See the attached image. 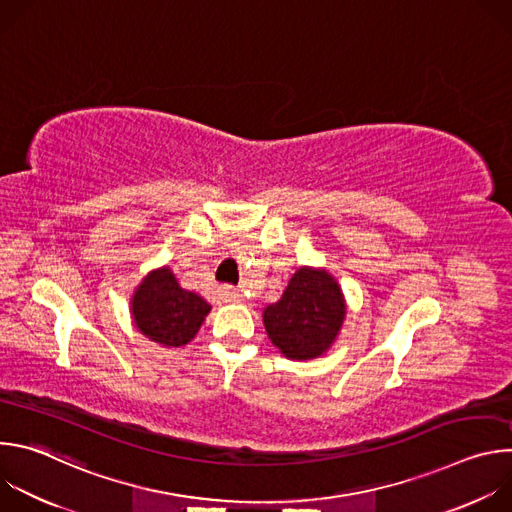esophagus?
Masks as SVG:
<instances>
[{"label": "esophagus", "instance_id": "34e87169", "mask_svg": "<svg viewBox=\"0 0 512 512\" xmlns=\"http://www.w3.org/2000/svg\"><path fill=\"white\" fill-rule=\"evenodd\" d=\"M221 294H223L229 302H243V294H241V291H239L237 287L227 285V287H223V289H221Z\"/></svg>", "mask_w": 512, "mask_h": 512}]
</instances>
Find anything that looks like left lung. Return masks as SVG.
<instances>
[{"label": "left lung", "mask_w": 512, "mask_h": 512, "mask_svg": "<svg viewBox=\"0 0 512 512\" xmlns=\"http://www.w3.org/2000/svg\"><path fill=\"white\" fill-rule=\"evenodd\" d=\"M346 316L338 281L324 269L300 267L283 296L263 312L269 340L291 360L324 354L336 340Z\"/></svg>", "instance_id": "left-lung-1"}]
</instances>
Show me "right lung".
<instances>
[{
  "mask_svg": "<svg viewBox=\"0 0 512 512\" xmlns=\"http://www.w3.org/2000/svg\"><path fill=\"white\" fill-rule=\"evenodd\" d=\"M210 306L194 291L180 287L170 267L152 271L133 294L135 328L164 346H184L200 330Z\"/></svg>",
  "mask_w": 512,
  "mask_h": 512,
  "instance_id": "add662e5",
  "label": "right lung"
}]
</instances>
